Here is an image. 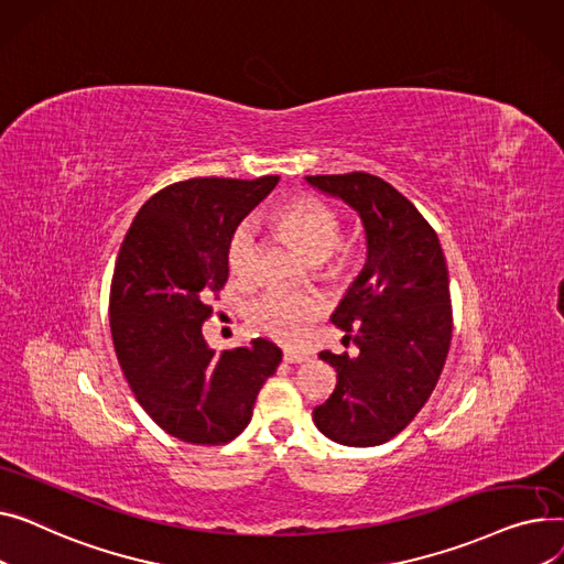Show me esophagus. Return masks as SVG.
Here are the masks:
<instances>
[{
	"label": "esophagus",
	"instance_id": "obj_1",
	"mask_svg": "<svg viewBox=\"0 0 564 564\" xmlns=\"http://www.w3.org/2000/svg\"><path fill=\"white\" fill-rule=\"evenodd\" d=\"M284 361H286V364H303V361H307V355L286 350V352H284Z\"/></svg>",
	"mask_w": 564,
	"mask_h": 564
}]
</instances>
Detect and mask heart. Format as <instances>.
<instances>
[{
    "label": "heart",
    "instance_id": "1",
    "mask_svg": "<svg viewBox=\"0 0 564 564\" xmlns=\"http://www.w3.org/2000/svg\"><path fill=\"white\" fill-rule=\"evenodd\" d=\"M271 223L280 235H284L293 248L312 261H321L329 254L335 257L333 267L344 271L350 263V250L337 246L341 237L339 214L323 203L316 195H295L284 205L275 207ZM254 229L250 223H241L227 243V267L229 271L248 278L254 269ZM325 305L314 293L293 291H267L248 307V323L254 333L269 337L278 344H297L312 321L323 314Z\"/></svg>",
    "mask_w": 564,
    "mask_h": 564
}]
</instances>
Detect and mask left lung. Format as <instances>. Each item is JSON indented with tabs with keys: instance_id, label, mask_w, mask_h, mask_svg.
Instances as JSON below:
<instances>
[{
	"instance_id": "8db88e82",
	"label": "left lung",
	"mask_w": 564,
	"mask_h": 564,
	"mask_svg": "<svg viewBox=\"0 0 564 564\" xmlns=\"http://www.w3.org/2000/svg\"><path fill=\"white\" fill-rule=\"evenodd\" d=\"M307 182L359 214L369 248L333 314L357 352H318L337 387L314 423L337 444L378 446L410 425L442 376L453 333L446 259L435 229L389 182L369 173Z\"/></svg>"
}]
</instances>
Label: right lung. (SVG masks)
<instances>
[{
    "instance_id": "obj_1",
    "label": "right lung",
    "mask_w": 564,
    "mask_h": 564,
    "mask_svg": "<svg viewBox=\"0 0 564 564\" xmlns=\"http://www.w3.org/2000/svg\"><path fill=\"white\" fill-rule=\"evenodd\" d=\"M278 180L175 182L139 209L120 246L109 295L113 348L141 408L182 442L239 437L282 361L267 339L216 352L203 337L214 312L207 301L227 282L231 231Z\"/></svg>"
}]
</instances>
